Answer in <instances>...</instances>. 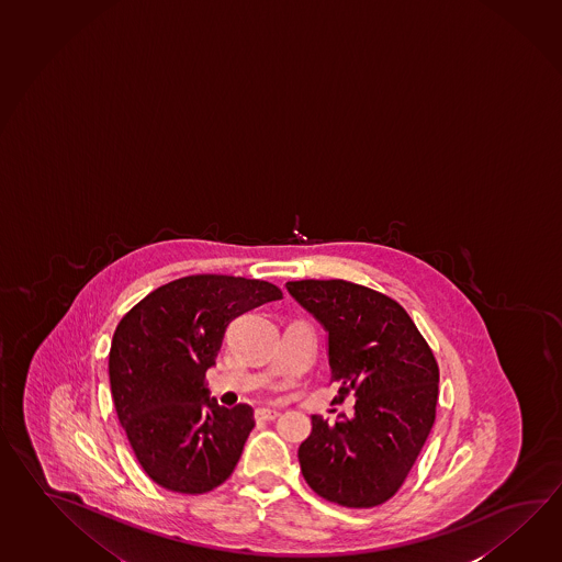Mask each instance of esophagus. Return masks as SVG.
Masks as SVG:
<instances>
[{"instance_id":"obj_1","label":"esophagus","mask_w":562,"mask_h":562,"mask_svg":"<svg viewBox=\"0 0 562 562\" xmlns=\"http://www.w3.org/2000/svg\"><path fill=\"white\" fill-rule=\"evenodd\" d=\"M278 416H280V411H276V408H256V413H254L256 420H274Z\"/></svg>"}]
</instances>
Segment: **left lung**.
Segmentation results:
<instances>
[{
    "instance_id": "1",
    "label": "left lung",
    "mask_w": 562,
    "mask_h": 562,
    "mask_svg": "<svg viewBox=\"0 0 562 562\" xmlns=\"http://www.w3.org/2000/svg\"><path fill=\"white\" fill-rule=\"evenodd\" d=\"M328 330L334 402L355 396V418L312 416L300 469L314 493L346 508H372L401 491L432 430L438 364L396 300L348 280L288 282Z\"/></svg>"
}]
</instances>
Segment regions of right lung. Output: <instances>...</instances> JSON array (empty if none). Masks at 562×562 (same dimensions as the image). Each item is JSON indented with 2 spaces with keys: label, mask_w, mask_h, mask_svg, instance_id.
<instances>
[{
  "label": "right lung",
  "mask_w": 562,
  "mask_h": 562,
  "mask_svg": "<svg viewBox=\"0 0 562 562\" xmlns=\"http://www.w3.org/2000/svg\"><path fill=\"white\" fill-rule=\"evenodd\" d=\"M282 299L241 276H183L139 300L115 326L110 386L115 413L142 469L161 488L204 494L229 479L254 428L248 404L207 398L229 322Z\"/></svg>",
  "instance_id": "1"
}]
</instances>
